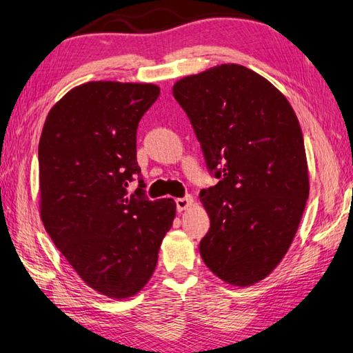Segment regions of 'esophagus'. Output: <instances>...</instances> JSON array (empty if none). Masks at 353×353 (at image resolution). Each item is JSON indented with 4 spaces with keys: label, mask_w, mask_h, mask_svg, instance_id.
Segmentation results:
<instances>
[{
    "label": "esophagus",
    "mask_w": 353,
    "mask_h": 353,
    "mask_svg": "<svg viewBox=\"0 0 353 353\" xmlns=\"http://www.w3.org/2000/svg\"><path fill=\"white\" fill-rule=\"evenodd\" d=\"M175 202H176V210L183 212V210H188V208L192 205L194 199L191 196H185V197H178Z\"/></svg>",
    "instance_id": "34e87169"
}]
</instances>
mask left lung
<instances>
[{
  "label": "left lung",
  "instance_id": "obj_1",
  "mask_svg": "<svg viewBox=\"0 0 353 353\" xmlns=\"http://www.w3.org/2000/svg\"><path fill=\"white\" fill-rule=\"evenodd\" d=\"M173 97L219 178L201 191L210 218L203 263L226 283H258L287 254L309 197L298 117L282 92L236 63L176 81Z\"/></svg>",
  "mask_w": 353,
  "mask_h": 353
}]
</instances>
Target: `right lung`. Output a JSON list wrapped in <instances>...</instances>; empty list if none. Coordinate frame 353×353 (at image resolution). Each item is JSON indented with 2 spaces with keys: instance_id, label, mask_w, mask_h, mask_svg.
I'll return each mask as SVG.
<instances>
[{
  "instance_id": "add662e5",
  "label": "right lung",
  "mask_w": 353,
  "mask_h": 353,
  "mask_svg": "<svg viewBox=\"0 0 353 353\" xmlns=\"http://www.w3.org/2000/svg\"><path fill=\"white\" fill-rule=\"evenodd\" d=\"M156 84L90 81L65 94L39 139V213L46 231L90 288L130 298L154 272L176 213L173 199L143 197L137 129ZM134 177L141 188L126 197Z\"/></svg>"
}]
</instances>
